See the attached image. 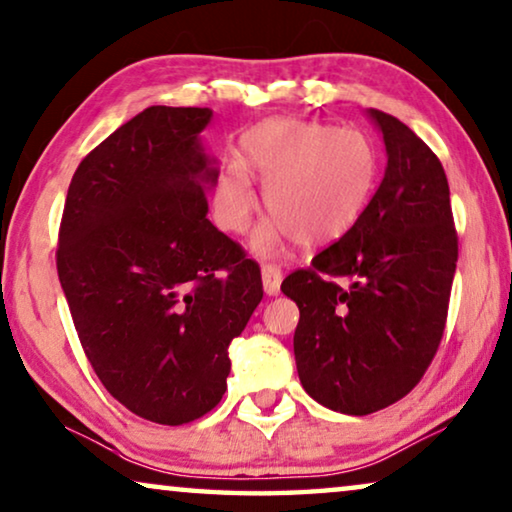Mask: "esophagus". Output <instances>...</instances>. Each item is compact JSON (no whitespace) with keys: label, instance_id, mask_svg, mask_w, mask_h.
<instances>
[{"label":"esophagus","instance_id":"esophagus-1","mask_svg":"<svg viewBox=\"0 0 512 512\" xmlns=\"http://www.w3.org/2000/svg\"><path fill=\"white\" fill-rule=\"evenodd\" d=\"M263 288L268 295H277L281 286V268L274 263H263Z\"/></svg>","mask_w":512,"mask_h":512}]
</instances>
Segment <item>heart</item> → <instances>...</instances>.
I'll return each mask as SVG.
<instances>
[{
    "label": "heart",
    "mask_w": 512,
    "mask_h": 512,
    "mask_svg": "<svg viewBox=\"0 0 512 512\" xmlns=\"http://www.w3.org/2000/svg\"><path fill=\"white\" fill-rule=\"evenodd\" d=\"M263 182V201L274 219L254 235V249L274 251L295 238L302 247L342 240L372 201L379 154L365 133L330 124L270 120L244 133L240 161H228L214 189V219L226 233L247 231Z\"/></svg>",
    "instance_id": "b5f03b06"
}]
</instances>
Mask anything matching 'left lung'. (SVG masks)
<instances>
[{"instance_id":"1","label":"left lung","mask_w":512,"mask_h":512,"mask_svg":"<svg viewBox=\"0 0 512 512\" xmlns=\"http://www.w3.org/2000/svg\"><path fill=\"white\" fill-rule=\"evenodd\" d=\"M388 168L367 210L281 281L300 321L293 351L309 397L367 416L416 388L439 351L457 265L441 161L404 122L369 110Z\"/></svg>"}]
</instances>
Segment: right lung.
Returning a JSON list of instances; mask_svg holds the SVG:
<instances>
[{
  "mask_svg": "<svg viewBox=\"0 0 512 512\" xmlns=\"http://www.w3.org/2000/svg\"><path fill=\"white\" fill-rule=\"evenodd\" d=\"M210 117H131L80 161L59 224V284L87 360L117 402L159 425L221 402L228 344L263 298L258 263L207 219L217 170L198 133Z\"/></svg>",
  "mask_w": 512,
  "mask_h": 512,
  "instance_id": "1",
  "label": "right lung"
}]
</instances>
